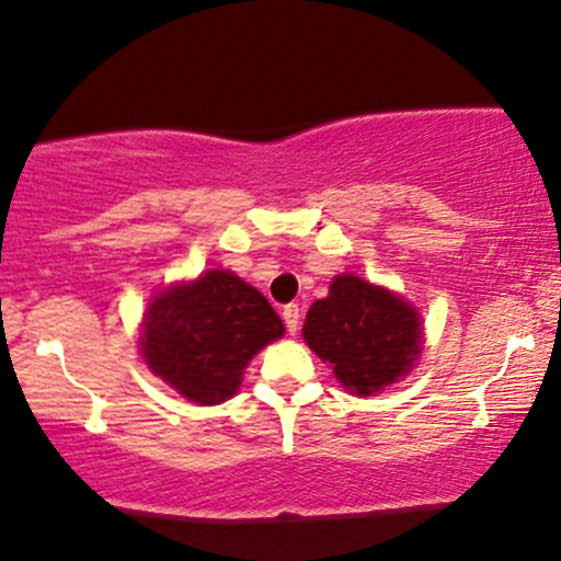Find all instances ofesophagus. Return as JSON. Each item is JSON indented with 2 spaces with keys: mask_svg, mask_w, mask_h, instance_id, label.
Here are the masks:
<instances>
[{
  "mask_svg": "<svg viewBox=\"0 0 561 561\" xmlns=\"http://www.w3.org/2000/svg\"><path fill=\"white\" fill-rule=\"evenodd\" d=\"M283 321H286L288 334L298 332V327H301V309H298V304L283 306Z\"/></svg>",
  "mask_w": 561,
  "mask_h": 561,
  "instance_id": "obj_1",
  "label": "esophagus"
}]
</instances>
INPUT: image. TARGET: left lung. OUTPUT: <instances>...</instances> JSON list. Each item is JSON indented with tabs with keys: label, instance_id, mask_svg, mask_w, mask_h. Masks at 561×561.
<instances>
[{
	"label": "left lung",
	"instance_id": "1",
	"mask_svg": "<svg viewBox=\"0 0 561 561\" xmlns=\"http://www.w3.org/2000/svg\"><path fill=\"white\" fill-rule=\"evenodd\" d=\"M304 340L329 363L342 388L365 398L416 365L424 329L403 296L344 273L306 313Z\"/></svg>",
	"mask_w": 561,
	"mask_h": 561
}]
</instances>
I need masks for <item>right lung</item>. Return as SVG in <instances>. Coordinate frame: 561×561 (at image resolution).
Instances as JSON below:
<instances>
[{"label":"right lung","mask_w":561,"mask_h":561,"mask_svg":"<svg viewBox=\"0 0 561 561\" xmlns=\"http://www.w3.org/2000/svg\"><path fill=\"white\" fill-rule=\"evenodd\" d=\"M140 352L158 378L198 405H217L240 388L244 367L286 327L267 298L232 271H206L152 298Z\"/></svg>","instance_id":"1"}]
</instances>
